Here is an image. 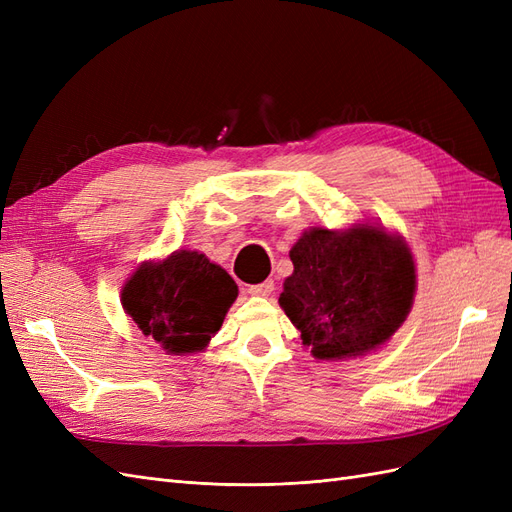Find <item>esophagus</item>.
Wrapping results in <instances>:
<instances>
[{"label":"esophagus","mask_w":512,"mask_h":512,"mask_svg":"<svg viewBox=\"0 0 512 512\" xmlns=\"http://www.w3.org/2000/svg\"><path fill=\"white\" fill-rule=\"evenodd\" d=\"M273 282L271 280H267V282H262V284H254V286H250L247 288V292L252 294V297H269V294L273 292Z\"/></svg>","instance_id":"esophagus-1"}]
</instances>
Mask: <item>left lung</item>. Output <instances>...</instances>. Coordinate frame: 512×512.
<instances>
[{
    "instance_id": "left-lung-1",
    "label": "left lung",
    "mask_w": 512,
    "mask_h": 512,
    "mask_svg": "<svg viewBox=\"0 0 512 512\" xmlns=\"http://www.w3.org/2000/svg\"><path fill=\"white\" fill-rule=\"evenodd\" d=\"M280 305L322 361L363 356L408 318L416 269L410 247L376 224L309 228L292 245Z\"/></svg>"
}]
</instances>
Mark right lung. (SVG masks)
Listing matches in <instances>:
<instances>
[{"mask_svg":"<svg viewBox=\"0 0 512 512\" xmlns=\"http://www.w3.org/2000/svg\"><path fill=\"white\" fill-rule=\"evenodd\" d=\"M237 294L235 280L205 254L179 250L143 262L123 286L121 305L168 354H192L220 331Z\"/></svg>","mask_w":512,"mask_h":512,"instance_id":"right-lung-1","label":"right lung"}]
</instances>
